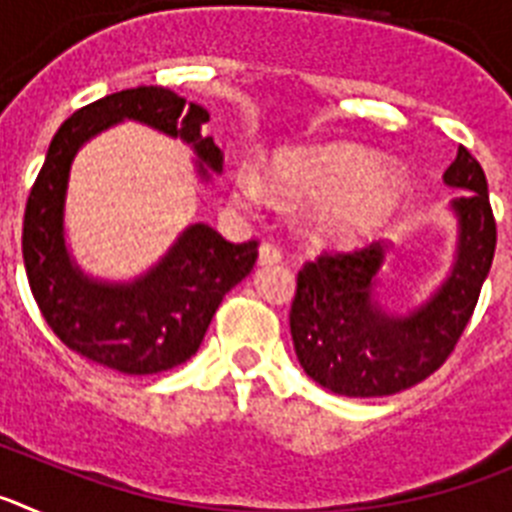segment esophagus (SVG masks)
<instances>
[{
	"instance_id": "obj_1",
	"label": "esophagus",
	"mask_w": 512,
	"mask_h": 512,
	"mask_svg": "<svg viewBox=\"0 0 512 512\" xmlns=\"http://www.w3.org/2000/svg\"><path fill=\"white\" fill-rule=\"evenodd\" d=\"M259 261L261 264H277V261H282V248L274 241H264L259 248Z\"/></svg>"
}]
</instances>
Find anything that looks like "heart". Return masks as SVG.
<instances>
[{"mask_svg":"<svg viewBox=\"0 0 512 512\" xmlns=\"http://www.w3.org/2000/svg\"><path fill=\"white\" fill-rule=\"evenodd\" d=\"M274 179L289 197H323L315 228L336 241H356L377 230L395 212L402 194L400 176L374 169V161L354 146H325L284 153L274 161ZM256 171L235 176V200L259 205L266 200Z\"/></svg>","mask_w":512,"mask_h":512,"instance_id":"b5f03b06","label":"heart"}]
</instances>
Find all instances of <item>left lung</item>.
<instances>
[{"mask_svg":"<svg viewBox=\"0 0 512 512\" xmlns=\"http://www.w3.org/2000/svg\"><path fill=\"white\" fill-rule=\"evenodd\" d=\"M443 182L469 189L454 202L459 259L431 300L392 318L372 300L384 261L382 243L354 251H320L297 271L289 330L307 377L346 397H387L438 372L459 343L492 266L497 225L485 171L461 146Z\"/></svg>","mask_w":512,"mask_h":512,"instance_id":"left-lung-1","label":"left lung"}]
</instances>
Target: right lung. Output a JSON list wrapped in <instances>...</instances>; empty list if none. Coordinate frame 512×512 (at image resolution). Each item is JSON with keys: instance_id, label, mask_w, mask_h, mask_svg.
<instances>
[{"instance_id": "1", "label": "right lung", "mask_w": 512, "mask_h": 512, "mask_svg": "<svg viewBox=\"0 0 512 512\" xmlns=\"http://www.w3.org/2000/svg\"><path fill=\"white\" fill-rule=\"evenodd\" d=\"M140 120L192 143L210 169L223 151L202 122L205 107L171 89L135 87L76 110L53 135L43 169L27 194L22 259L45 323L71 351L120 374H156L192 359L212 315L259 259V241L230 243L210 225H192L161 264L133 284H99L71 264L63 246V197L76 151L112 122Z\"/></svg>"}]
</instances>
